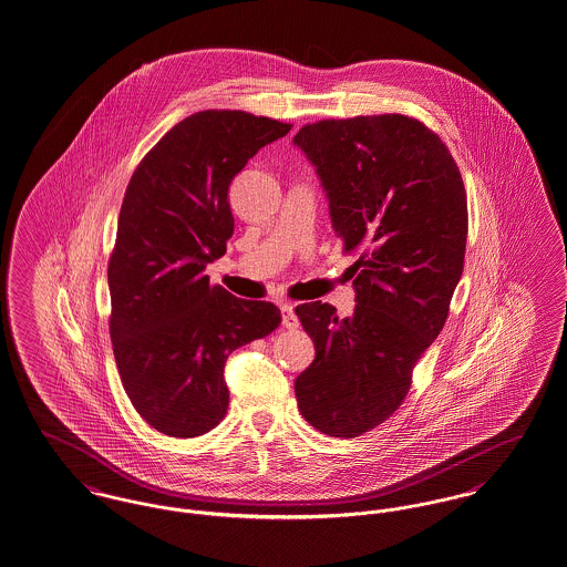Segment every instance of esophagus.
I'll use <instances>...</instances> for the list:
<instances>
[{
    "label": "esophagus",
    "instance_id": "34e87169",
    "mask_svg": "<svg viewBox=\"0 0 567 567\" xmlns=\"http://www.w3.org/2000/svg\"><path fill=\"white\" fill-rule=\"evenodd\" d=\"M280 312H282V324L287 327V329H297L299 327V318L295 315L293 306L291 303H282L280 306Z\"/></svg>",
    "mask_w": 567,
    "mask_h": 567
}]
</instances>
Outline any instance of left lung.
<instances>
[{"instance_id":"1","label":"left lung","mask_w":567,"mask_h":567,"mask_svg":"<svg viewBox=\"0 0 567 567\" xmlns=\"http://www.w3.org/2000/svg\"><path fill=\"white\" fill-rule=\"evenodd\" d=\"M317 166L352 264L357 308H295L317 359L297 408L317 431L354 439L403 405L413 367L441 333L464 270L468 204L447 145L401 114L318 120L293 136Z\"/></svg>"}]
</instances>
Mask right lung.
<instances>
[{
	"instance_id": "obj_1",
	"label": "right lung",
	"mask_w": 567,
	"mask_h": 567,
	"mask_svg": "<svg viewBox=\"0 0 567 567\" xmlns=\"http://www.w3.org/2000/svg\"><path fill=\"white\" fill-rule=\"evenodd\" d=\"M291 124L206 110L175 124L128 182L107 278L110 336L122 385L156 431L192 439L226 417V359L270 336L280 310L210 285L206 264L234 234L231 179Z\"/></svg>"
}]
</instances>
